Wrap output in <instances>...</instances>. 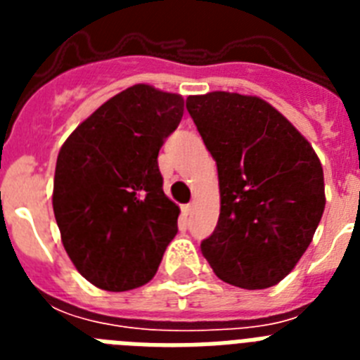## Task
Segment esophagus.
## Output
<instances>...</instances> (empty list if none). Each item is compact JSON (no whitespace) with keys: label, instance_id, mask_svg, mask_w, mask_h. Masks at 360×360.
Masks as SVG:
<instances>
[{"label":"esophagus","instance_id":"esophagus-1","mask_svg":"<svg viewBox=\"0 0 360 360\" xmlns=\"http://www.w3.org/2000/svg\"><path fill=\"white\" fill-rule=\"evenodd\" d=\"M191 211H193V205H191V203H186V205H182V214L184 216H189Z\"/></svg>","mask_w":360,"mask_h":360}]
</instances>
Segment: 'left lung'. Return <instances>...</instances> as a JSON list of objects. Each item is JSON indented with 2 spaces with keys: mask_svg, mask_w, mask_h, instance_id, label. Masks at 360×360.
I'll return each mask as SVG.
<instances>
[{
  "mask_svg": "<svg viewBox=\"0 0 360 360\" xmlns=\"http://www.w3.org/2000/svg\"><path fill=\"white\" fill-rule=\"evenodd\" d=\"M187 111L218 165L219 218L200 249L221 281L269 288L292 272L324 211L323 165L266 101L211 91Z\"/></svg>",
  "mask_w": 360,
  "mask_h": 360,
  "instance_id": "left-lung-1",
  "label": "left lung"
}]
</instances>
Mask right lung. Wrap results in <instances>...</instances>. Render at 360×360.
Wrapping results in <instances>:
<instances>
[{"label": "right lung", "mask_w": 360, "mask_h": 360, "mask_svg": "<svg viewBox=\"0 0 360 360\" xmlns=\"http://www.w3.org/2000/svg\"><path fill=\"white\" fill-rule=\"evenodd\" d=\"M184 97L135 84L61 146L52 205L79 274L108 292L151 281L176 236L180 209L164 195L158 151L182 120Z\"/></svg>", "instance_id": "obj_1"}]
</instances>
